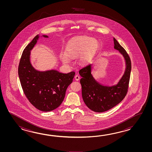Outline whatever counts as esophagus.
Segmentation results:
<instances>
[{"label": "esophagus", "instance_id": "1", "mask_svg": "<svg viewBox=\"0 0 152 152\" xmlns=\"http://www.w3.org/2000/svg\"><path fill=\"white\" fill-rule=\"evenodd\" d=\"M75 80L78 81L79 80V79H80V77L78 75H75Z\"/></svg>", "mask_w": 152, "mask_h": 152}]
</instances>
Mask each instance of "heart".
Masks as SVG:
<instances>
[{
  "mask_svg": "<svg viewBox=\"0 0 152 152\" xmlns=\"http://www.w3.org/2000/svg\"><path fill=\"white\" fill-rule=\"evenodd\" d=\"M98 47L96 39H90L87 36H77L71 39L65 48L66 53H61L60 58L64 64H68L69 58L78 56V61L83 64H87L92 58Z\"/></svg>",
  "mask_w": 152,
  "mask_h": 152,
  "instance_id": "obj_1",
  "label": "heart"
}]
</instances>
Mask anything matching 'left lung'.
<instances>
[{
    "mask_svg": "<svg viewBox=\"0 0 152 152\" xmlns=\"http://www.w3.org/2000/svg\"><path fill=\"white\" fill-rule=\"evenodd\" d=\"M114 48L123 55L126 62L124 75L116 85L104 86L97 82L91 74V64L81 68L80 75L82 97L84 103L90 109L97 113H103L115 107L126 97L132 69L130 58L126 50L113 38Z\"/></svg>",
    "mask_w": 152,
    "mask_h": 152,
    "instance_id": "8db88e82",
    "label": "left lung"
}]
</instances>
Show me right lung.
Listing matches in <instances>:
<instances>
[{
  "label": "right lung",
  "mask_w": 152,
  "mask_h": 152,
  "mask_svg": "<svg viewBox=\"0 0 152 152\" xmlns=\"http://www.w3.org/2000/svg\"><path fill=\"white\" fill-rule=\"evenodd\" d=\"M42 36L48 38L47 35ZM39 37V35L36 36L24 49L18 66V75L23 92L29 102L38 110L48 112L61 105L75 72L65 74L54 69L36 70L30 62V51Z\"/></svg>",
  "instance_id": "1"
}]
</instances>
